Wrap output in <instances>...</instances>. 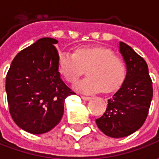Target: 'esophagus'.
Wrapping results in <instances>:
<instances>
[{"label":"esophagus","instance_id":"1","mask_svg":"<svg viewBox=\"0 0 159 159\" xmlns=\"http://www.w3.org/2000/svg\"><path fill=\"white\" fill-rule=\"evenodd\" d=\"M81 98H82L83 100H85V101H89V100L91 99V97H89V96H84V95L81 96Z\"/></svg>","mask_w":159,"mask_h":159}]
</instances>
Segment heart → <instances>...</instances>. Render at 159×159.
I'll use <instances>...</instances> for the list:
<instances>
[{
  "mask_svg": "<svg viewBox=\"0 0 159 159\" xmlns=\"http://www.w3.org/2000/svg\"><path fill=\"white\" fill-rule=\"evenodd\" d=\"M88 68L89 76L78 81L74 89L84 94L103 90L111 93L124 82L126 68L122 60L105 48L83 47L76 52L62 51L58 56V71L68 82L73 83Z\"/></svg>",
  "mask_w": 159,
  "mask_h": 159,
  "instance_id": "obj_1",
  "label": "heart"
}]
</instances>
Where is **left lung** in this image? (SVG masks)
I'll use <instances>...</instances> for the list:
<instances>
[{"instance_id":"8db88e82","label":"left lung","mask_w":159,"mask_h":159,"mask_svg":"<svg viewBox=\"0 0 159 159\" xmlns=\"http://www.w3.org/2000/svg\"><path fill=\"white\" fill-rule=\"evenodd\" d=\"M119 48L125 64V79L108 100L105 112L95 119L98 128L112 138L128 136L143 125L153 96L145 60L122 41H119Z\"/></svg>"}]
</instances>
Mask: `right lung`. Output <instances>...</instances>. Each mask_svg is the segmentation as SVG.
I'll list each match as a JSON object with an SVG mask.
<instances>
[{
  "label": "right lung",
  "instance_id": "1",
  "mask_svg": "<svg viewBox=\"0 0 159 159\" xmlns=\"http://www.w3.org/2000/svg\"><path fill=\"white\" fill-rule=\"evenodd\" d=\"M58 40L41 38L18 53L6 76L9 112L21 129L34 134L50 131L64 114V100L73 95L58 71Z\"/></svg>",
  "mask_w": 159,
  "mask_h": 159
}]
</instances>
